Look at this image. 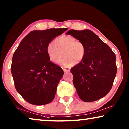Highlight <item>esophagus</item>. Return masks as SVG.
I'll use <instances>...</instances> for the list:
<instances>
[{
    "label": "esophagus",
    "instance_id": "34e87169",
    "mask_svg": "<svg viewBox=\"0 0 129 129\" xmlns=\"http://www.w3.org/2000/svg\"><path fill=\"white\" fill-rule=\"evenodd\" d=\"M63 70H64V72H65V73L69 72V71H70V70H69V69H65V68H63Z\"/></svg>",
    "mask_w": 129,
    "mask_h": 129
}]
</instances>
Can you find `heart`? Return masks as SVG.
<instances>
[{
  "label": "heart",
  "mask_w": 129,
  "mask_h": 129,
  "mask_svg": "<svg viewBox=\"0 0 129 129\" xmlns=\"http://www.w3.org/2000/svg\"><path fill=\"white\" fill-rule=\"evenodd\" d=\"M62 66L79 64L84 60L87 54L86 46L81 41L71 35H63L47 45L46 52L52 62Z\"/></svg>",
  "instance_id": "heart-1"
}]
</instances>
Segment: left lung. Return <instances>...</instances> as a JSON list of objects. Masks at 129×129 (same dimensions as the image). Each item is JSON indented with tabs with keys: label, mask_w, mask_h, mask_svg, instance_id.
Wrapping results in <instances>:
<instances>
[{
	"label": "left lung",
	"mask_w": 129,
	"mask_h": 129,
	"mask_svg": "<svg viewBox=\"0 0 129 129\" xmlns=\"http://www.w3.org/2000/svg\"><path fill=\"white\" fill-rule=\"evenodd\" d=\"M66 34L81 41L86 46L84 60L71 69L79 96L86 102L105 96L111 89L117 71L115 53L89 30H70Z\"/></svg>",
	"instance_id": "obj_1"
}]
</instances>
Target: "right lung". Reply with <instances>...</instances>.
<instances>
[{"mask_svg": "<svg viewBox=\"0 0 129 129\" xmlns=\"http://www.w3.org/2000/svg\"><path fill=\"white\" fill-rule=\"evenodd\" d=\"M68 28H50L29 33L14 52L11 71L16 90L34 105L49 103L54 98L59 81L64 74L50 61L47 45Z\"/></svg>", "mask_w": 129, "mask_h": 129, "instance_id": "add662e5", "label": "right lung"}]
</instances>
